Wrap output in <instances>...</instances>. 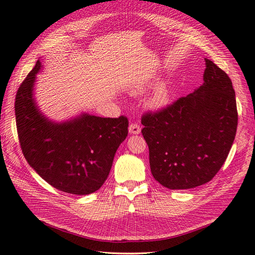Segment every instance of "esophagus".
<instances>
[{"mask_svg": "<svg viewBox=\"0 0 255 255\" xmlns=\"http://www.w3.org/2000/svg\"><path fill=\"white\" fill-rule=\"evenodd\" d=\"M128 132H129V134H133V135L139 134L140 133V127L138 126L137 123H132V125L128 127Z\"/></svg>", "mask_w": 255, "mask_h": 255, "instance_id": "obj_1", "label": "esophagus"}]
</instances>
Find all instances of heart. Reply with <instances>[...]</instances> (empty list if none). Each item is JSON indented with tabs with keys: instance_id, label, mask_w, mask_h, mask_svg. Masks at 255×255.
<instances>
[{
	"instance_id": "heart-1",
	"label": "heart",
	"mask_w": 255,
	"mask_h": 255,
	"mask_svg": "<svg viewBox=\"0 0 255 255\" xmlns=\"http://www.w3.org/2000/svg\"><path fill=\"white\" fill-rule=\"evenodd\" d=\"M144 91L143 87H138L133 90L134 95H139ZM170 102V92L165 83H160L154 89L152 95L146 101V105L152 111H159L163 110Z\"/></svg>"
}]
</instances>
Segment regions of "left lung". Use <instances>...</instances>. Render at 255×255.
I'll return each mask as SVG.
<instances>
[{
  "label": "left lung",
  "mask_w": 255,
  "mask_h": 255,
  "mask_svg": "<svg viewBox=\"0 0 255 255\" xmlns=\"http://www.w3.org/2000/svg\"><path fill=\"white\" fill-rule=\"evenodd\" d=\"M203 84L157 113L142 116L152 175L169 189L210 182L228 157L237 128L235 91L228 74L205 58Z\"/></svg>",
  "instance_id": "1"
}]
</instances>
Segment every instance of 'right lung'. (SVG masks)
<instances>
[{"instance_id":"1","label":"right lung","mask_w":255,"mask_h":255,"mask_svg":"<svg viewBox=\"0 0 255 255\" xmlns=\"http://www.w3.org/2000/svg\"><path fill=\"white\" fill-rule=\"evenodd\" d=\"M38 59L18 89L14 102L21 149L28 165L58 190L89 195L110 174L115 154L128 136V121L83 113L66 121H52L40 112L34 98Z\"/></svg>"}]
</instances>
